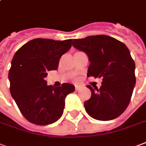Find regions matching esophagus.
I'll list each match as a JSON object with an SVG mask.
<instances>
[{
	"instance_id": "1",
	"label": "esophagus",
	"mask_w": 146,
	"mask_h": 146,
	"mask_svg": "<svg viewBox=\"0 0 146 146\" xmlns=\"http://www.w3.org/2000/svg\"><path fill=\"white\" fill-rule=\"evenodd\" d=\"M80 89V86L78 85H75V91H78Z\"/></svg>"
}]
</instances>
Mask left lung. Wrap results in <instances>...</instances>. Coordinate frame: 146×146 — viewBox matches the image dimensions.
<instances>
[{
  "label": "left lung",
  "instance_id": "left-lung-1",
  "mask_svg": "<svg viewBox=\"0 0 146 146\" xmlns=\"http://www.w3.org/2000/svg\"><path fill=\"white\" fill-rule=\"evenodd\" d=\"M72 45L88 56V77L102 78L100 88L87 85L92 96L84 103L85 110L97 120L116 119L129 106L135 85V65L129 48L107 35L74 39Z\"/></svg>",
  "mask_w": 146,
  "mask_h": 146
}]
</instances>
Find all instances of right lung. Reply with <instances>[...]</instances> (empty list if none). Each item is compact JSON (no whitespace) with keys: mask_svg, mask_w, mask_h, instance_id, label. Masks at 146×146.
Returning <instances> with one entry per match:
<instances>
[{"mask_svg":"<svg viewBox=\"0 0 146 146\" xmlns=\"http://www.w3.org/2000/svg\"><path fill=\"white\" fill-rule=\"evenodd\" d=\"M72 39L54 40L35 38L20 48L11 61L8 78L10 92L20 111L27 121L46 125L62 115L66 96L74 86L63 83L53 88L44 78L48 71L57 70L61 57L72 45Z\"/></svg>","mask_w":146,"mask_h":146,"instance_id":"obj_1","label":"right lung"}]
</instances>
